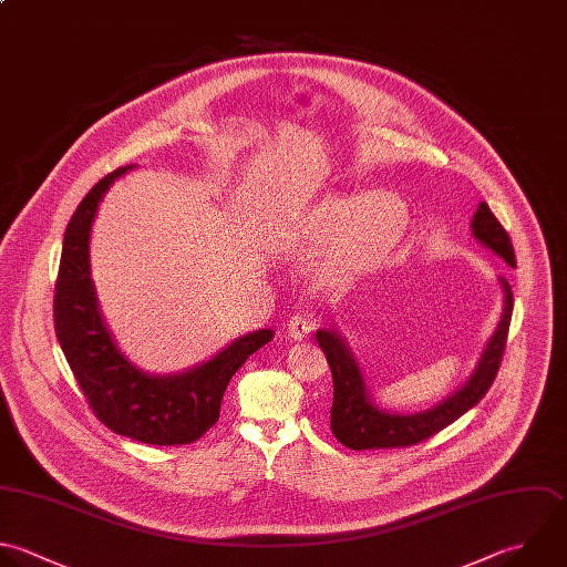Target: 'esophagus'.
I'll return each mask as SVG.
<instances>
[{
    "label": "esophagus",
    "mask_w": 567,
    "mask_h": 567,
    "mask_svg": "<svg viewBox=\"0 0 567 567\" xmlns=\"http://www.w3.org/2000/svg\"><path fill=\"white\" fill-rule=\"evenodd\" d=\"M286 332H288L290 339L301 341V339H306V337L312 332V321H310V319H303V317H292V319L286 323Z\"/></svg>",
    "instance_id": "34e87169"
}]
</instances>
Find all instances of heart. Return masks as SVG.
<instances>
[{
  "label": "heart",
  "instance_id": "1",
  "mask_svg": "<svg viewBox=\"0 0 567 567\" xmlns=\"http://www.w3.org/2000/svg\"><path fill=\"white\" fill-rule=\"evenodd\" d=\"M408 224V206L394 193L332 190L295 213L288 237L301 250L326 246L317 277L323 284H348L381 268L403 244Z\"/></svg>",
  "mask_w": 567,
  "mask_h": 567
}]
</instances>
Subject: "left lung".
Masks as SVG:
<instances>
[{
  "label": "left lung",
  "mask_w": 567,
  "mask_h": 567,
  "mask_svg": "<svg viewBox=\"0 0 567 567\" xmlns=\"http://www.w3.org/2000/svg\"><path fill=\"white\" fill-rule=\"evenodd\" d=\"M472 233L483 246H487L492 252H496L507 266L516 268V257H514L509 235L498 224V219L492 215V210L485 202H481L478 210L474 213ZM501 284H503V292H505L503 317H501L498 328L492 334L474 374L467 379V383L461 390H456L443 403L434 405L432 410L419 412V414H390V412L379 410L370 401L361 370H359L354 357L350 354L348 346L341 341V337L332 330H317V341L328 359V365L332 372V383H334L330 430L337 436V441L350 450L408 447V445L430 439L432 434L441 432L445 425L456 421L461 414H465L470 408H474L485 396L489 385L494 383V377L498 372V365H501V359L505 352V343H507V330H509L514 299H512L509 284L505 279H501Z\"/></svg>",
  "instance_id": "obj_1"
}]
</instances>
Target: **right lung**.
<instances>
[{
  "instance_id": "1",
  "label": "right lung",
  "mask_w": 567,
  "mask_h": 567,
  "mask_svg": "<svg viewBox=\"0 0 567 567\" xmlns=\"http://www.w3.org/2000/svg\"><path fill=\"white\" fill-rule=\"evenodd\" d=\"M128 168L100 179L66 226L53 297L55 334L89 408L109 430L151 445H186L217 423L228 381L272 339V330L239 337L204 365L175 377H151L126 361L97 308L89 237L104 193Z\"/></svg>"
}]
</instances>
